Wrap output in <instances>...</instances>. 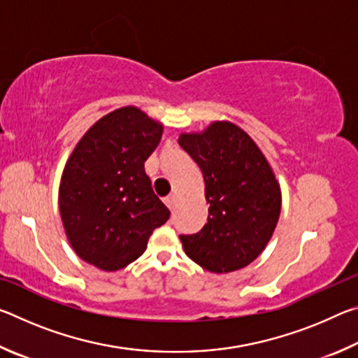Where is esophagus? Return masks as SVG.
Returning a JSON list of instances; mask_svg holds the SVG:
<instances>
[{
	"instance_id": "34e87169",
	"label": "esophagus",
	"mask_w": 358,
	"mask_h": 358,
	"mask_svg": "<svg viewBox=\"0 0 358 358\" xmlns=\"http://www.w3.org/2000/svg\"><path fill=\"white\" fill-rule=\"evenodd\" d=\"M164 202H166V205L169 208H173L175 207V203H177V196H175V194H171V196H167L166 199H164Z\"/></svg>"
}]
</instances>
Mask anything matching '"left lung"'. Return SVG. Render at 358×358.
<instances>
[{
  "instance_id": "left-lung-1",
  "label": "left lung",
  "mask_w": 358,
  "mask_h": 358,
  "mask_svg": "<svg viewBox=\"0 0 358 358\" xmlns=\"http://www.w3.org/2000/svg\"><path fill=\"white\" fill-rule=\"evenodd\" d=\"M180 147L201 167L208 222L181 235L186 256L211 273L245 268L268 245L281 213V187L256 142L230 121L183 132Z\"/></svg>"
}]
</instances>
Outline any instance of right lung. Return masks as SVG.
<instances>
[{"label":"right lung","mask_w":358,"mask_h":358,"mask_svg":"<svg viewBox=\"0 0 358 358\" xmlns=\"http://www.w3.org/2000/svg\"><path fill=\"white\" fill-rule=\"evenodd\" d=\"M162 129L138 107L117 108L85 132L66 162L58 192L66 237L96 268L117 271L134 262L171 216L145 173Z\"/></svg>","instance_id":"obj_1"}]
</instances>
